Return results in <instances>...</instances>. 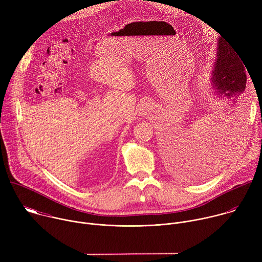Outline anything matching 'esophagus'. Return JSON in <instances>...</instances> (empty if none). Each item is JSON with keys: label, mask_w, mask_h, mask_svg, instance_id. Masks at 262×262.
Here are the masks:
<instances>
[{"label": "esophagus", "mask_w": 262, "mask_h": 262, "mask_svg": "<svg viewBox=\"0 0 262 262\" xmlns=\"http://www.w3.org/2000/svg\"><path fill=\"white\" fill-rule=\"evenodd\" d=\"M152 108V105H151V103L150 102H146V103H144V104H142L141 106H140V108H139V114L141 115V116H145V115H147L149 112H150V110Z\"/></svg>", "instance_id": "esophagus-1"}]
</instances>
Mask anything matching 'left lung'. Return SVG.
Here are the masks:
<instances>
[{
    "instance_id": "8db88e82",
    "label": "left lung",
    "mask_w": 262,
    "mask_h": 262,
    "mask_svg": "<svg viewBox=\"0 0 262 262\" xmlns=\"http://www.w3.org/2000/svg\"><path fill=\"white\" fill-rule=\"evenodd\" d=\"M238 56L230 45H227L222 37H219L216 59L213 64L210 81L211 89L216 97L229 99L238 96L245 91L247 76L241 61L242 59L238 58ZM184 144L186 145L170 147V162L182 179H200L203 176L202 173H204L202 166L198 165L199 162L192 161L193 158H190L191 156L186 151L188 146L190 144L192 146V142H185Z\"/></svg>"
}]
</instances>
